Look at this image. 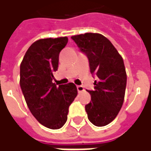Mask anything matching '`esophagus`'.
<instances>
[{
	"instance_id": "esophagus-1",
	"label": "esophagus",
	"mask_w": 151,
	"mask_h": 151,
	"mask_svg": "<svg viewBox=\"0 0 151 151\" xmlns=\"http://www.w3.org/2000/svg\"><path fill=\"white\" fill-rule=\"evenodd\" d=\"M76 87H77V91L79 93H81V92H82L85 91V89H84V87H83L82 86H77Z\"/></svg>"
}]
</instances>
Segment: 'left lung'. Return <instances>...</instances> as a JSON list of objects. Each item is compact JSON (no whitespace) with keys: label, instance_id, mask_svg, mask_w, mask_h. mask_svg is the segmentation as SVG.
<instances>
[{"label":"left lung","instance_id":"obj_1","mask_svg":"<svg viewBox=\"0 0 151 151\" xmlns=\"http://www.w3.org/2000/svg\"><path fill=\"white\" fill-rule=\"evenodd\" d=\"M71 39L87 56L91 73L96 76L91 101L86 106L88 119L96 126H105L120 111L126 87V72L122 57L106 37L97 33L73 35Z\"/></svg>","mask_w":151,"mask_h":151}]
</instances>
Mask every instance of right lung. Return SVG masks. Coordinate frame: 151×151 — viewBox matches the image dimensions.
I'll return each mask as SVG.
<instances>
[{
    "label": "right lung",
    "mask_w": 151,
    "mask_h": 151,
    "mask_svg": "<svg viewBox=\"0 0 151 151\" xmlns=\"http://www.w3.org/2000/svg\"><path fill=\"white\" fill-rule=\"evenodd\" d=\"M67 37L36 40L27 50L20 67V86L27 106L36 120L45 127L57 130L63 126L69 106L77 96L73 83H52L59 64V54Z\"/></svg>",
    "instance_id": "add662e5"
}]
</instances>
